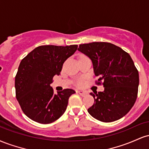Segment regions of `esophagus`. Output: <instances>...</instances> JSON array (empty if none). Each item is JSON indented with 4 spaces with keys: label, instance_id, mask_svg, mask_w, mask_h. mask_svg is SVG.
Returning a JSON list of instances; mask_svg holds the SVG:
<instances>
[{
    "label": "esophagus",
    "instance_id": "obj_1",
    "mask_svg": "<svg viewBox=\"0 0 149 149\" xmlns=\"http://www.w3.org/2000/svg\"><path fill=\"white\" fill-rule=\"evenodd\" d=\"M77 92H78L80 95H81V96H83V97H85V95H87V94H88L86 92L83 91V90H78Z\"/></svg>",
    "mask_w": 149,
    "mask_h": 149
}]
</instances>
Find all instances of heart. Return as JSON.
Returning a JSON list of instances; mask_svg holds the SVG:
<instances>
[{
	"mask_svg": "<svg viewBox=\"0 0 149 149\" xmlns=\"http://www.w3.org/2000/svg\"><path fill=\"white\" fill-rule=\"evenodd\" d=\"M78 85H79V86H81V85H83V81H81V80L78 81Z\"/></svg>",
	"mask_w": 149,
	"mask_h": 149,
	"instance_id": "heart-1",
	"label": "heart"
}]
</instances>
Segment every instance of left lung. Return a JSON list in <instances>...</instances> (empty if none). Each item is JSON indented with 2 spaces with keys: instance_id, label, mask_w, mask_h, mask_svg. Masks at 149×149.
<instances>
[{
  "instance_id": "left-lung-1",
  "label": "left lung",
  "mask_w": 149,
  "mask_h": 149,
  "mask_svg": "<svg viewBox=\"0 0 149 149\" xmlns=\"http://www.w3.org/2000/svg\"><path fill=\"white\" fill-rule=\"evenodd\" d=\"M91 59L97 83L103 81L104 90L90 92L95 104L88 109L98 120L110 123L120 119L130 111L136 100L139 72L128 53L110 42L81 44L78 49Z\"/></svg>"
}]
</instances>
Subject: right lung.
Returning <instances> with one entry per match:
<instances>
[{
    "mask_svg": "<svg viewBox=\"0 0 149 149\" xmlns=\"http://www.w3.org/2000/svg\"><path fill=\"white\" fill-rule=\"evenodd\" d=\"M77 48V45H41L21 61L15 77L16 98L30 119L48 124L64 113L69 98L76 92L65 89L55 95L50 84L53 77L60 74L64 61Z\"/></svg>",
    "mask_w": 149,
    "mask_h": 149,
    "instance_id": "obj_1",
    "label": "right lung"
}]
</instances>
